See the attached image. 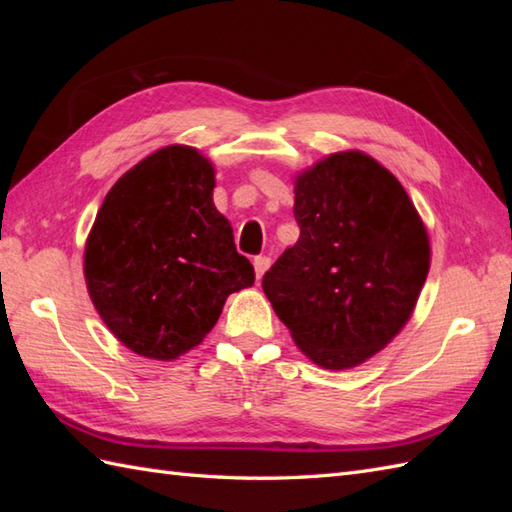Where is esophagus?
<instances>
[{
  "mask_svg": "<svg viewBox=\"0 0 512 512\" xmlns=\"http://www.w3.org/2000/svg\"><path fill=\"white\" fill-rule=\"evenodd\" d=\"M253 264H255V275H257V279H262L266 270L270 268V257L259 255V257L253 259Z\"/></svg>",
  "mask_w": 512,
  "mask_h": 512,
  "instance_id": "1",
  "label": "esophagus"
}]
</instances>
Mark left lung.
<instances>
[{
    "label": "left lung",
    "instance_id": "obj_1",
    "mask_svg": "<svg viewBox=\"0 0 512 512\" xmlns=\"http://www.w3.org/2000/svg\"><path fill=\"white\" fill-rule=\"evenodd\" d=\"M295 217L301 235L264 275L266 297L312 363L363 365L416 310L427 226L394 173L358 149L297 173Z\"/></svg>",
    "mask_w": 512,
    "mask_h": 512
}]
</instances>
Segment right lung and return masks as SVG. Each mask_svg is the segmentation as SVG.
Instances as JSON below:
<instances>
[{"label":"right lung","instance_id":"obj_1","mask_svg":"<svg viewBox=\"0 0 512 512\" xmlns=\"http://www.w3.org/2000/svg\"><path fill=\"white\" fill-rule=\"evenodd\" d=\"M213 189L209 158L167 145L125 171L96 213L85 286L107 330L138 356L187 354L213 330L228 295L255 284Z\"/></svg>","mask_w":512,"mask_h":512}]
</instances>
